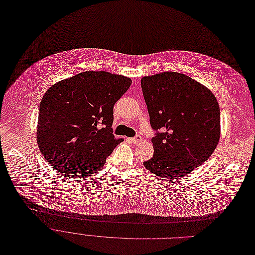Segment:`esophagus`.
I'll return each instance as SVG.
<instances>
[{
	"instance_id": "obj_1",
	"label": "esophagus",
	"mask_w": 255,
	"mask_h": 255,
	"mask_svg": "<svg viewBox=\"0 0 255 255\" xmlns=\"http://www.w3.org/2000/svg\"><path fill=\"white\" fill-rule=\"evenodd\" d=\"M129 141H131L132 143H139L140 141H141V136L140 135H136V136H134V137H131V138H129Z\"/></svg>"
}]
</instances>
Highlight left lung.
Masks as SVG:
<instances>
[{
    "instance_id": "left-lung-1",
    "label": "left lung",
    "mask_w": 255,
    "mask_h": 255,
    "mask_svg": "<svg viewBox=\"0 0 255 255\" xmlns=\"http://www.w3.org/2000/svg\"><path fill=\"white\" fill-rule=\"evenodd\" d=\"M140 85L157 131L151 138L154 155L143 166L164 179L186 176L206 162L218 144V101L206 86L178 72L144 76Z\"/></svg>"
}]
</instances>
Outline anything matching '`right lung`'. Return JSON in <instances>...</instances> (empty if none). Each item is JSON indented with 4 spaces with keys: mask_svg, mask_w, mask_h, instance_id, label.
<instances>
[{
    "mask_svg": "<svg viewBox=\"0 0 255 255\" xmlns=\"http://www.w3.org/2000/svg\"><path fill=\"white\" fill-rule=\"evenodd\" d=\"M130 84L123 75L85 71L46 91L39 108L37 142L50 166L76 180L105 166L123 141L113 134L114 106Z\"/></svg>",
    "mask_w": 255,
    "mask_h": 255,
    "instance_id": "1",
    "label": "right lung"
}]
</instances>
